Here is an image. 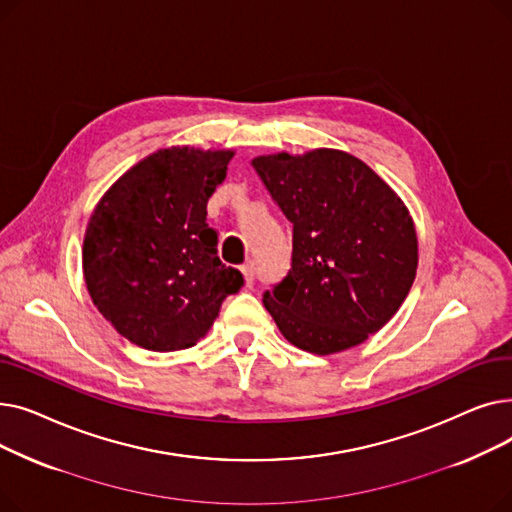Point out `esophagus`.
<instances>
[{
	"mask_svg": "<svg viewBox=\"0 0 512 512\" xmlns=\"http://www.w3.org/2000/svg\"><path fill=\"white\" fill-rule=\"evenodd\" d=\"M242 274H245V282H247V286H253L255 278H257V267H255V263H253V261H249V263L242 265Z\"/></svg>",
	"mask_w": 512,
	"mask_h": 512,
	"instance_id": "1",
	"label": "esophagus"
}]
</instances>
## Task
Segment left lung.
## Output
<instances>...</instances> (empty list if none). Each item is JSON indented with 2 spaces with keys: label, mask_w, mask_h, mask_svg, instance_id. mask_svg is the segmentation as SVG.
Returning a JSON list of instances; mask_svg holds the SVG:
<instances>
[{
  "label": "left lung",
  "mask_w": 512,
  "mask_h": 512,
  "mask_svg": "<svg viewBox=\"0 0 512 512\" xmlns=\"http://www.w3.org/2000/svg\"><path fill=\"white\" fill-rule=\"evenodd\" d=\"M251 164L292 224L290 272L263 294L282 336L307 353L332 355L382 330L417 274L405 203L338 149L282 151Z\"/></svg>",
  "instance_id": "obj_1"
}]
</instances>
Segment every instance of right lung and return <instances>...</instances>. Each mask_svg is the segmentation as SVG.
I'll return each instance as SVG.
<instances>
[{"label":"right lung","instance_id":"add662e5","mask_svg":"<svg viewBox=\"0 0 512 512\" xmlns=\"http://www.w3.org/2000/svg\"><path fill=\"white\" fill-rule=\"evenodd\" d=\"M234 151L170 147L141 159L97 203L83 274L99 313L147 351L195 346L245 284L218 257L207 201Z\"/></svg>","mask_w":512,"mask_h":512}]
</instances>
